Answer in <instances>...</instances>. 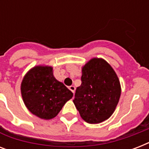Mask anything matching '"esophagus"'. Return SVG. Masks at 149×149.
<instances>
[{
  "mask_svg": "<svg viewBox=\"0 0 149 149\" xmlns=\"http://www.w3.org/2000/svg\"><path fill=\"white\" fill-rule=\"evenodd\" d=\"M69 89H70V91H72V93H74V92H75V86H70V87H69Z\"/></svg>",
  "mask_w": 149,
  "mask_h": 149,
  "instance_id": "esophagus-1",
  "label": "esophagus"
}]
</instances>
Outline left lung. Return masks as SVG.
<instances>
[{
	"label": "left lung",
	"mask_w": 149,
	"mask_h": 149,
	"mask_svg": "<svg viewBox=\"0 0 149 149\" xmlns=\"http://www.w3.org/2000/svg\"><path fill=\"white\" fill-rule=\"evenodd\" d=\"M81 85L73 100L81 118L90 124L108 119L118 105L120 85L114 70L102 58H92L82 70Z\"/></svg>",
	"instance_id": "1"
}]
</instances>
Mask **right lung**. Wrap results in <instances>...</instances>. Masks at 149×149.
I'll return each mask as SVG.
<instances>
[{"label": "right lung", "mask_w": 149, "mask_h": 149, "mask_svg": "<svg viewBox=\"0 0 149 149\" xmlns=\"http://www.w3.org/2000/svg\"><path fill=\"white\" fill-rule=\"evenodd\" d=\"M22 95L27 108L42 119L55 118L72 93L56 80L50 66H36L22 80Z\"/></svg>", "instance_id": "right-lung-1"}]
</instances>
